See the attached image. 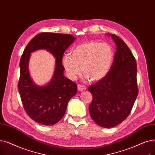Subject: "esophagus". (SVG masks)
Instances as JSON below:
<instances>
[{
  "label": "esophagus",
  "mask_w": 155,
  "mask_h": 155,
  "mask_svg": "<svg viewBox=\"0 0 155 155\" xmlns=\"http://www.w3.org/2000/svg\"><path fill=\"white\" fill-rule=\"evenodd\" d=\"M78 89L80 92H82L83 91H85L87 89V87L85 86V85H80L79 84L78 85Z\"/></svg>",
  "instance_id": "esophagus-1"
}]
</instances>
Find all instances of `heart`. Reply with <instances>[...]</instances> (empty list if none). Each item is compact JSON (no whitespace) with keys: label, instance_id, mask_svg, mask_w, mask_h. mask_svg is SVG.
Returning <instances> with one entry per match:
<instances>
[{"label":"heart","instance_id":"obj_1","mask_svg":"<svg viewBox=\"0 0 155 155\" xmlns=\"http://www.w3.org/2000/svg\"><path fill=\"white\" fill-rule=\"evenodd\" d=\"M71 57L65 55L62 64L68 77L75 80L82 72L85 78L97 82L109 73L114 61V51L107 43L95 40L84 42L71 49Z\"/></svg>","mask_w":155,"mask_h":155}]
</instances>
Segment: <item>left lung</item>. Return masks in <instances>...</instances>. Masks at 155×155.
I'll return each instance as SVG.
<instances>
[{
    "label": "left lung",
    "mask_w": 155,
    "mask_h": 155,
    "mask_svg": "<svg viewBox=\"0 0 155 155\" xmlns=\"http://www.w3.org/2000/svg\"><path fill=\"white\" fill-rule=\"evenodd\" d=\"M117 49L107 76L89 87L93 99L89 110L98 125L112 128L124 121L138 94L137 63L130 49L118 36L110 35Z\"/></svg>",
    "instance_id": "obj_1"
}]
</instances>
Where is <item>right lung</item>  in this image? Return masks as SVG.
<instances>
[{"label": "right lung", "mask_w": 155, "mask_h": 155, "mask_svg": "<svg viewBox=\"0 0 155 155\" xmlns=\"http://www.w3.org/2000/svg\"><path fill=\"white\" fill-rule=\"evenodd\" d=\"M75 39L70 34L40 33L30 40L23 51L18 87L26 113L40 124L52 125L61 120L70 99L77 92V84L64 75L62 64L65 50ZM40 49L49 51L56 59L53 78L43 86L32 82L28 70L30 54Z\"/></svg>", "instance_id": "1"}]
</instances>
